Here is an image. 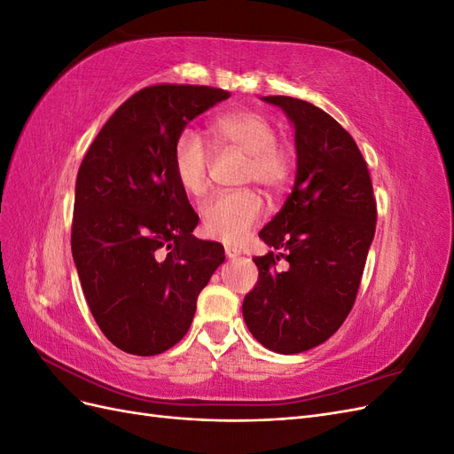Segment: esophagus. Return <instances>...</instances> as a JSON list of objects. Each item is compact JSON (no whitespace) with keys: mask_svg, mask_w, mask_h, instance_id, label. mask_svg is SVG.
I'll list each match as a JSON object with an SVG mask.
<instances>
[{"mask_svg":"<svg viewBox=\"0 0 454 454\" xmlns=\"http://www.w3.org/2000/svg\"><path fill=\"white\" fill-rule=\"evenodd\" d=\"M225 255H227L229 259H235V257H239V255H240V250L232 248V246H227V248H225Z\"/></svg>","mask_w":454,"mask_h":454,"instance_id":"1","label":"esophagus"}]
</instances>
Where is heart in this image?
Instances as JSON below:
<instances>
[{
  "label": "heart",
  "mask_w": 454,
  "mask_h": 454,
  "mask_svg": "<svg viewBox=\"0 0 454 454\" xmlns=\"http://www.w3.org/2000/svg\"><path fill=\"white\" fill-rule=\"evenodd\" d=\"M210 134L215 144L248 155L242 182H255L270 193H278L290 184L295 170L294 153L277 142V129L265 115L250 109L222 114L210 122ZM172 170L187 195L202 197L208 191L210 153L199 132L185 129L177 134ZM263 214V199L254 189L219 193L206 200L200 210L206 235L227 244L240 242Z\"/></svg>",
  "instance_id": "obj_1"
}]
</instances>
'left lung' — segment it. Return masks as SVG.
<instances>
[{
    "label": "left lung",
    "mask_w": 454,
    "mask_h": 454,
    "mask_svg": "<svg viewBox=\"0 0 454 454\" xmlns=\"http://www.w3.org/2000/svg\"><path fill=\"white\" fill-rule=\"evenodd\" d=\"M295 127L297 174L282 210L259 232L274 250L254 257L259 278L244 297L252 335L278 354L322 345L347 320L375 237L377 200L352 136L324 109L265 96ZM286 258L282 271L276 261Z\"/></svg>",
    "instance_id": "1"
}]
</instances>
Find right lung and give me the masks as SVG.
Masks as SVG:
<instances>
[{
  "mask_svg": "<svg viewBox=\"0 0 454 454\" xmlns=\"http://www.w3.org/2000/svg\"><path fill=\"white\" fill-rule=\"evenodd\" d=\"M229 96L202 85L145 87L107 119L79 167L74 261L96 324L129 354L180 342L225 259L222 244L191 235L199 215L176 182L172 151L189 121Z\"/></svg>",
  "mask_w": 454,
  "mask_h": 454,
  "instance_id": "1",
  "label": "right lung"
}]
</instances>
